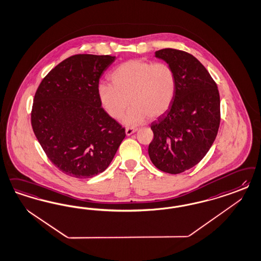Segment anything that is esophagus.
I'll return each mask as SVG.
<instances>
[{
	"label": "esophagus",
	"instance_id": "1",
	"mask_svg": "<svg viewBox=\"0 0 261 261\" xmlns=\"http://www.w3.org/2000/svg\"><path fill=\"white\" fill-rule=\"evenodd\" d=\"M135 132H137V128H133V127H126V135H132L133 134H135Z\"/></svg>",
	"mask_w": 261,
	"mask_h": 261
}]
</instances>
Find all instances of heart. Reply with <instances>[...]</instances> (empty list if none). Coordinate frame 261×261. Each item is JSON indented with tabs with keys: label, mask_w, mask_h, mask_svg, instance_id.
<instances>
[{
	"label": "heart",
	"mask_w": 261,
	"mask_h": 261,
	"mask_svg": "<svg viewBox=\"0 0 261 261\" xmlns=\"http://www.w3.org/2000/svg\"><path fill=\"white\" fill-rule=\"evenodd\" d=\"M110 79L111 84H99V100L107 113L116 120L124 115L130 102L132 108L123 119L126 126H138L148 117H160L176 94L175 72L163 62L127 60L112 71Z\"/></svg>",
	"instance_id": "heart-1"
}]
</instances>
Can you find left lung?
<instances>
[{"label": "left lung", "mask_w": 261, "mask_h": 261, "mask_svg": "<svg viewBox=\"0 0 261 261\" xmlns=\"http://www.w3.org/2000/svg\"><path fill=\"white\" fill-rule=\"evenodd\" d=\"M154 57L173 68L177 87L170 108L151 123L149 156L156 168L179 174L197 165L216 138L218 88L202 63L186 51L162 49Z\"/></svg>", "instance_id": "left-lung-1"}]
</instances>
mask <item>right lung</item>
Listing matches in <instances>:
<instances>
[{
  "mask_svg": "<svg viewBox=\"0 0 261 261\" xmlns=\"http://www.w3.org/2000/svg\"><path fill=\"white\" fill-rule=\"evenodd\" d=\"M115 57L76 55L43 79L34 95L32 126L48 159L70 177L102 173L125 128L101 108L98 86Z\"/></svg>",
  "mask_w": 261,
  "mask_h": 261,
  "instance_id": "1",
  "label": "right lung"
}]
</instances>
